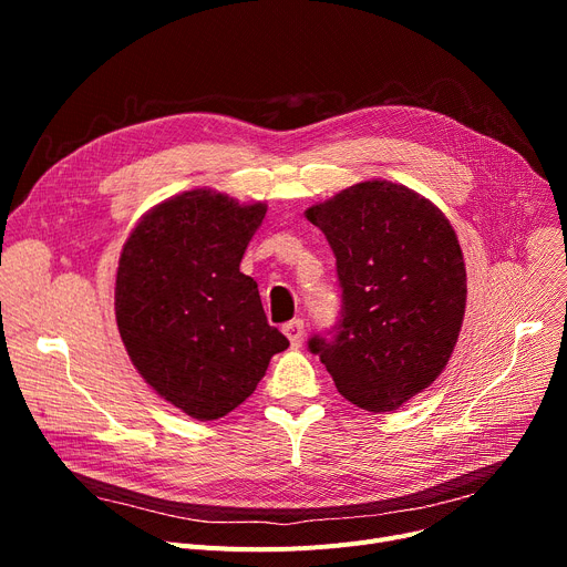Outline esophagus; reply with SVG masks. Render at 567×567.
Returning <instances> with one entry per match:
<instances>
[{
	"mask_svg": "<svg viewBox=\"0 0 567 567\" xmlns=\"http://www.w3.org/2000/svg\"><path fill=\"white\" fill-rule=\"evenodd\" d=\"M282 331H285V336L289 338L291 347H301V344H303V338H306V323H303V319H291V321H287V323L282 326Z\"/></svg>",
	"mask_w": 567,
	"mask_h": 567,
	"instance_id": "34e87169",
	"label": "esophagus"
}]
</instances>
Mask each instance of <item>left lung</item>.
Listing matches in <instances>:
<instances>
[{
    "instance_id": "8db88e82",
    "label": "left lung",
    "mask_w": 567,
    "mask_h": 567,
    "mask_svg": "<svg viewBox=\"0 0 567 567\" xmlns=\"http://www.w3.org/2000/svg\"><path fill=\"white\" fill-rule=\"evenodd\" d=\"M333 248L342 287L331 338L312 353L338 393L372 413L395 411L449 365L464 308L466 268L439 208L393 182H363L306 212Z\"/></svg>"
}]
</instances>
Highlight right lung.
<instances>
[{"label":"right lung","mask_w":567,"mask_h":567,"mask_svg":"<svg viewBox=\"0 0 567 567\" xmlns=\"http://www.w3.org/2000/svg\"><path fill=\"white\" fill-rule=\"evenodd\" d=\"M264 216V202L186 190L142 216L118 257V336L142 379L190 419L216 421L246 402L289 347L238 268Z\"/></svg>","instance_id":"1"}]
</instances>
